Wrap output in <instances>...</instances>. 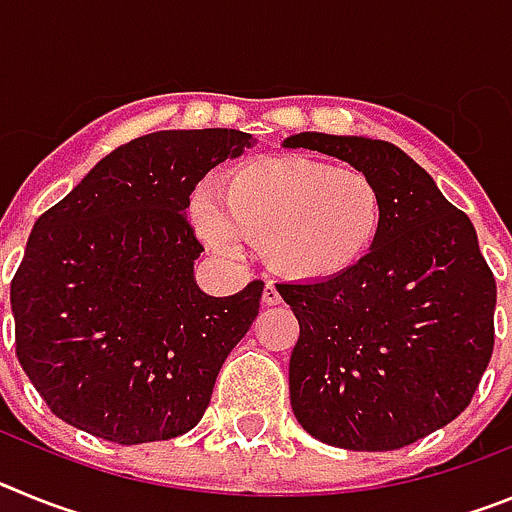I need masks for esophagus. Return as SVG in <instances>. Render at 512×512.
Wrapping results in <instances>:
<instances>
[{
	"label": "esophagus",
	"instance_id": "esophagus-1",
	"mask_svg": "<svg viewBox=\"0 0 512 512\" xmlns=\"http://www.w3.org/2000/svg\"><path fill=\"white\" fill-rule=\"evenodd\" d=\"M261 302H264V305H279V302H282V295H279V289L274 287V284L271 282H266V287H264V295H261Z\"/></svg>",
	"mask_w": 512,
	"mask_h": 512
}]
</instances>
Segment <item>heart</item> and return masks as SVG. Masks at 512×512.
I'll return each mask as SVG.
<instances>
[{"mask_svg":"<svg viewBox=\"0 0 512 512\" xmlns=\"http://www.w3.org/2000/svg\"><path fill=\"white\" fill-rule=\"evenodd\" d=\"M382 212V192L369 174L289 156L233 171L217 202L202 200L194 217L217 251L238 256L243 241L256 243L282 277L323 282L364 259Z\"/></svg>","mask_w":512,"mask_h":512,"instance_id":"1","label":"heart"}]
</instances>
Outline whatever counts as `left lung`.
<instances>
[{
    "label": "left lung",
    "instance_id": "obj_1",
    "mask_svg": "<svg viewBox=\"0 0 512 512\" xmlns=\"http://www.w3.org/2000/svg\"><path fill=\"white\" fill-rule=\"evenodd\" d=\"M284 148L348 161L384 200L364 259L323 282L277 284L300 338L289 400L328 446L392 451L467 410L495 346L497 284L474 225L384 140L300 133Z\"/></svg>",
    "mask_w": 512,
    "mask_h": 512
}]
</instances>
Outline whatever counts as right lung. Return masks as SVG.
Listing matches in <instances>:
<instances>
[{"label": "right lung", "instance_id": "obj_1", "mask_svg": "<svg viewBox=\"0 0 512 512\" xmlns=\"http://www.w3.org/2000/svg\"><path fill=\"white\" fill-rule=\"evenodd\" d=\"M251 143L228 128L140 135L35 220L9 300L17 359L53 415L122 446L200 423L264 282L205 295V248L184 210L207 171Z\"/></svg>", "mask_w": 512, "mask_h": 512}]
</instances>
